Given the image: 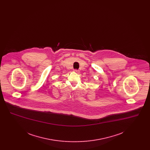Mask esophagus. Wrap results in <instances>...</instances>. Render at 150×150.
I'll return each mask as SVG.
<instances>
[{
  "label": "esophagus",
  "instance_id": "obj_1",
  "mask_svg": "<svg viewBox=\"0 0 150 150\" xmlns=\"http://www.w3.org/2000/svg\"><path fill=\"white\" fill-rule=\"evenodd\" d=\"M74 71L75 72H76V73H78V74L79 72V71L78 70H74Z\"/></svg>",
  "mask_w": 150,
  "mask_h": 150
}]
</instances>
